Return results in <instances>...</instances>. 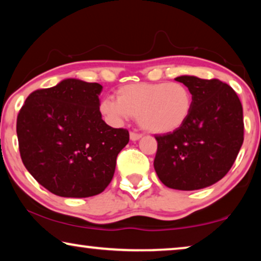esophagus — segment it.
I'll return each mask as SVG.
<instances>
[{
	"instance_id": "esophagus-1",
	"label": "esophagus",
	"mask_w": 261,
	"mask_h": 261,
	"mask_svg": "<svg viewBox=\"0 0 261 261\" xmlns=\"http://www.w3.org/2000/svg\"><path fill=\"white\" fill-rule=\"evenodd\" d=\"M141 138H142V135L135 134V132H130V139H131L132 142L138 141V139H141Z\"/></svg>"
}]
</instances>
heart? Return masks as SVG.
Returning a JSON list of instances; mask_svg holds the SVG:
<instances>
[{
	"instance_id": "obj_1",
	"label": "heart",
	"mask_w": 261,
	"mask_h": 261,
	"mask_svg": "<svg viewBox=\"0 0 261 261\" xmlns=\"http://www.w3.org/2000/svg\"><path fill=\"white\" fill-rule=\"evenodd\" d=\"M193 96L185 84L178 82L137 83L124 85L117 98L108 97L99 111L108 122L120 125L132 116L150 134H170L184 125L191 115Z\"/></svg>"
}]
</instances>
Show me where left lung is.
<instances>
[{
  "instance_id": "obj_1",
  "label": "left lung",
  "mask_w": 261,
  "mask_h": 261,
  "mask_svg": "<svg viewBox=\"0 0 261 261\" xmlns=\"http://www.w3.org/2000/svg\"><path fill=\"white\" fill-rule=\"evenodd\" d=\"M192 92L193 107L184 125L155 136V173L165 186L181 191L207 188L232 168L244 142L243 107L236 91L219 80L174 79Z\"/></svg>"
}]
</instances>
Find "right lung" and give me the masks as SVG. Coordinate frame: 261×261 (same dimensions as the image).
<instances>
[{"instance_id": "1", "label": "right lung", "mask_w": 261, "mask_h": 261, "mask_svg": "<svg viewBox=\"0 0 261 261\" xmlns=\"http://www.w3.org/2000/svg\"><path fill=\"white\" fill-rule=\"evenodd\" d=\"M98 83L67 79L30 93L17 116L19 153L50 192L87 198L106 190L129 132L102 119Z\"/></svg>"}]
</instances>
